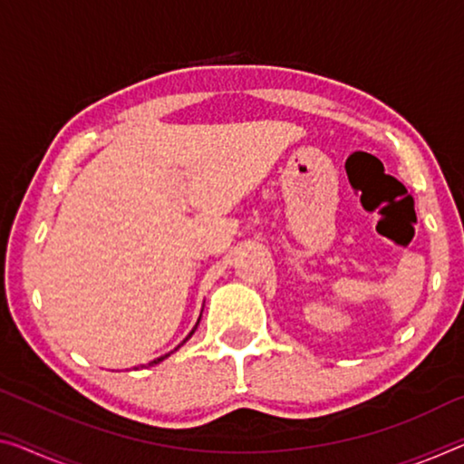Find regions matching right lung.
<instances>
[{
    "label": "right lung",
    "mask_w": 464,
    "mask_h": 464,
    "mask_svg": "<svg viewBox=\"0 0 464 464\" xmlns=\"http://www.w3.org/2000/svg\"><path fill=\"white\" fill-rule=\"evenodd\" d=\"M198 319H201V317H198ZM197 325H198V322H197ZM197 325H195V327H192V330H190V334H188V336L182 340V344H184V342H187V340H188V338L192 336V334H195V330H197ZM182 344H180V346H182ZM180 346H178V348H180ZM178 348H174V351H178ZM168 356H169V353H168V354H163V356H160V359H155V361H151V362H149V365H158V362H161L163 359H168Z\"/></svg>",
    "instance_id": "obj_1"
}]
</instances>
